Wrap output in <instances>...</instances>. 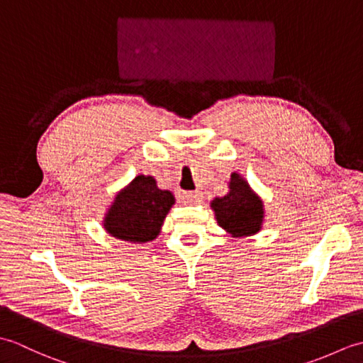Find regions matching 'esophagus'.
<instances>
[{"label":"esophagus","mask_w":363,"mask_h":363,"mask_svg":"<svg viewBox=\"0 0 363 363\" xmlns=\"http://www.w3.org/2000/svg\"><path fill=\"white\" fill-rule=\"evenodd\" d=\"M201 194L199 191H184V194L181 195V199L186 204H198L199 201H201Z\"/></svg>","instance_id":"esophagus-1"}]
</instances>
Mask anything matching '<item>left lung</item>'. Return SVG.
I'll use <instances>...</instances> for the list:
<instances>
[{
    "mask_svg": "<svg viewBox=\"0 0 363 363\" xmlns=\"http://www.w3.org/2000/svg\"><path fill=\"white\" fill-rule=\"evenodd\" d=\"M218 226L233 237L257 234L264 223V203L238 173L230 174L229 194L211 203Z\"/></svg>",
    "mask_w": 363,
    "mask_h": 363,
    "instance_id": "1",
    "label": "left lung"
}]
</instances>
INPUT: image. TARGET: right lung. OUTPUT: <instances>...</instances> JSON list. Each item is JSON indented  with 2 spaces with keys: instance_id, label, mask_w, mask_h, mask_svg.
I'll list each match as a JSON object with an SVG mask.
<instances>
[{
  "instance_id": "add662e5",
  "label": "right lung",
  "mask_w": 363,
  "mask_h": 363,
  "mask_svg": "<svg viewBox=\"0 0 363 363\" xmlns=\"http://www.w3.org/2000/svg\"><path fill=\"white\" fill-rule=\"evenodd\" d=\"M173 204L172 191L160 190L152 176L138 174L115 196L103 226L107 234L120 240L151 242L159 235Z\"/></svg>"
}]
</instances>
